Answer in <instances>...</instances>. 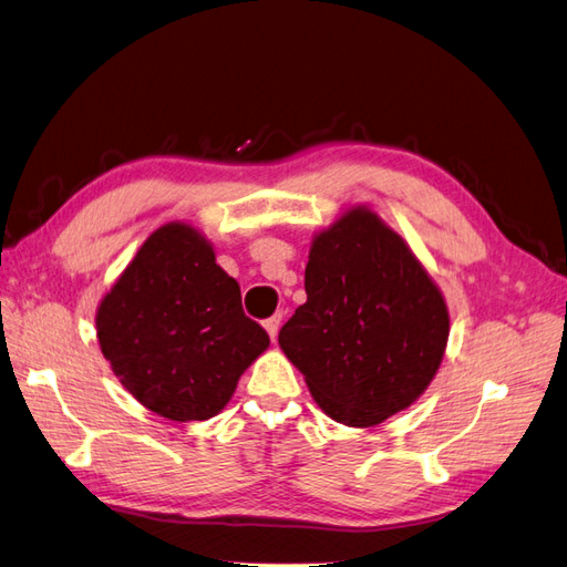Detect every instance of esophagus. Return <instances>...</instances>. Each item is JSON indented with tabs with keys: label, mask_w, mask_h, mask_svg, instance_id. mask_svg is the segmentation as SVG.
<instances>
[{
	"label": "esophagus",
	"mask_w": 567,
	"mask_h": 567,
	"mask_svg": "<svg viewBox=\"0 0 567 567\" xmlns=\"http://www.w3.org/2000/svg\"><path fill=\"white\" fill-rule=\"evenodd\" d=\"M281 319H284V312H277V315L269 317V319L265 321V329H267V333L271 336V341H277V333H279V327H281Z\"/></svg>",
	"instance_id": "34e87169"
}]
</instances>
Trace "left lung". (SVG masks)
<instances>
[{
  "mask_svg": "<svg viewBox=\"0 0 567 567\" xmlns=\"http://www.w3.org/2000/svg\"><path fill=\"white\" fill-rule=\"evenodd\" d=\"M305 293L279 346L331 420L381 424L432 384L449 343L446 300L372 209L350 207L315 236Z\"/></svg>",
  "mask_w": 567,
  "mask_h": 567,
  "instance_id": "1",
  "label": "left lung"
}]
</instances>
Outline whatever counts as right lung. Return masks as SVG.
<instances>
[{"instance_id": "add662e5", "label": "right lung", "mask_w": 567, "mask_h": 567, "mask_svg": "<svg viewBox=\"0 0 567 567\" xmlns=\"http://www.w3.org/2000/svg\"><path fill=\"white\" fill-rule=\"evenodd\" d=\"M97 341L137 403L174 422L209 420L265 353L240 286L190 224L159 226L97 308Z\"/></svg>"}]
</instances>
